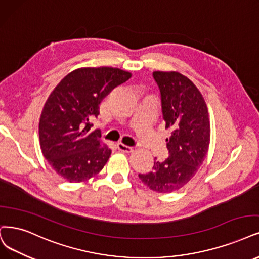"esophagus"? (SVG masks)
Returning <instances> with one entry per match:
<instances>
[{
    "label": "esophagus",
    "instance_id": "obj_1",
    "mask_svg": "<svg viewBox=\"0 0 259 259\" xmlns=\"http://www.w3.org/2000/svg\"><path fill=\"white\" fill-rule=\"evenodd\" d=\"M117 147H118V149H119L120 151H122V152H131V151L133 150V147L128 146V145H126V144H122V143H118Z\"/></svg>",
    "mask_w": 259,
    "mask_h": 259
}]
</instances>
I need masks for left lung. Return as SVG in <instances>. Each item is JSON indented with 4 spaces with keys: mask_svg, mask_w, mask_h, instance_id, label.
I'll use <instances>...</instances> for the list:
<instances>
[{
    "mask_svg": "<svg viewBox=\"0 0 259 259\" xmlns=\"http://www.w3.org/2000/svg\"><path fill=\"white\" fill-rule=\"evenodd\" d=\"M161 93L169 157L155 161L152 170L139 174L142 183L158 193L184 188L203 164L210 143V120L202 93L186 75L177 71H154Z\"/></svg>",
    "mask_w": 259,
    "mask_h": 259,
    "instance_id": "obj_1",
    "label": "left lung"
}]
</instances>
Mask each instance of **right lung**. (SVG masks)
<instances>
[{"label": "right lung", "instance_id": "obj_1", "mask_svg": "<svg viewBox=\"0 0 259 259\" xmlns=\"http://www.w3.org/2000/svg\"><path fill=\"white\" fill-rule=\"evenodd\" d=\"M113 67H84L71 71L47 99L39 120L44 157L69 183L97 175L112 150L100 140L91 120L99 115V104L110 92L131 78Z\"/></svg>", "mask_w": 259, "mask_h": 259}]
</instances>
